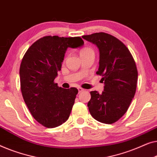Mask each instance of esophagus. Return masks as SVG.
Listing matches in <instances>:
<instances>
[{"instance_id":"obj_1","label":"esophagus","mask_w":157,"mask_h":157,"mask_svg":"<svg viewBox=\"0 0 157 157\" xmlns=\"http://www.w3.org/2000/svg\"><path fill=\"white\" fill-rule=\"evenodd\" d=\"M78 91H79V93H80V92H83L84 90H85L83 89V88H81V87H78Z\"/></svg>"}]
</instances>
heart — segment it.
<instances>
[{
    "label": "heart",
    "mask_w": 157,
    "mask_h": 157,
    "mask_svg": "<svg viewBox=\"0 0 157 157\" xmlns=\"http://www.w3.org/2000/svg\"><path fill=\"white\" fill-rule=\"evenodd\" d=\"M85 54H94V51L92 48H85L80 51V56Z\"/></svg>",
    "instance_id": "heart-1"
}]
</instances>
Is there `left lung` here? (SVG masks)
Instances as JSON below:
<instances>
[{
    "label": "left lung",
    "mask_w": 157,
    "mask_h": 157,
    "mask_svg": "<svg viewBox=\"0 0 157 157\" xmlns=\"http://www.w3.org/2000/svg\"><path fill=\"white\" fill-rule=\"evenodd\" d=\"M94 44L100 52L97 74L105 82L104 91L90 92L87 107L92 117L98 122L112 124L126 113L134 98L138 72L129 50L120 40L105 33L83 35Z\"/></svg>",
    "instance_id": "obj_1"
}]
</instances>
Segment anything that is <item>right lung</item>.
Instances as JSON below:
<instances>
[{
  "mask_svg": "<svg viewBox=\"0 0 157 157\" xmlns=\"http://www.w3.org/2000/svg\"><path fill=\"white\" fill-rule=\"evenodd\" d=\"M83 45L80 37L45 36L35 42L22 59V95L35 120L44 127H58L69 118L78 90L59 87L54 79L67 48Z\"/></svg>",
  "mask_w": 157,
  "mask_h": 157,
  "instance_id": "add662e5",
  "label": "right lung"
}]
</instances>
